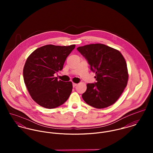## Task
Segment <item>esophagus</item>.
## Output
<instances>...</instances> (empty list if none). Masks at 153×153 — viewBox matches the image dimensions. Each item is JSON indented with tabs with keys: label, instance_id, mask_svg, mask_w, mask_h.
Instances as JSON below:
<instances>
[{
	"label": "esophagus",
	"instance_id": "obj_1",
	"mask_svg": "<svg viewBox=\"0 0 153 153\" xmlns=\"http://www.w3.org/2000/svg\"><path fill=\"white\" fill-rule=\"evenodd\" d=\"M72 85H73V87H75L77 85V84H76V83H73Z\"/></svg>",
	"mask_w": 153,
	"mask_h": 153
}]
</instances>
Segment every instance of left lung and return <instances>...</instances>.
<instances>
[{
    "mask_svg": "<svg viewBox=\"0 0 153 153\" xmlns=\"http://www.w3.org/2000/svg\"><path fill=\"white\" fill-rule=\"evenodd\" d=\"M95 72L96 82L88 84L82 97L88 105L104 108L114 104L127 85L126 61L120 51L105 45L89 44L77 48Z\"/></svg>",
    "mask_w": 153,
    "mask_h": 153,
    "instance_id": "1",
    "label": "left lung"
}]
</instances>
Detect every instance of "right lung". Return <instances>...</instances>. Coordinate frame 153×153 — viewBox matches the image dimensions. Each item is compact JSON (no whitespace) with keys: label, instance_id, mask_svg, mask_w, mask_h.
<instances>
[{"label":"right lung","instance_id":"obj_1","mask_svg":"<svg viewBox=\"0 0 153 153\" xmlns=\"http://www.w3.org/2000/svg\"><path fill=\"white\" fill-rule=\"evenodd\" d=\"M75 47L47 45L35 50L27 58L23 71L24 82L32 98L39 105L55 108L68 99L72 82L58 81L54 74L62 69Z\"/></svg>","mask_w":153,"mask_h":153}]
</instances>
